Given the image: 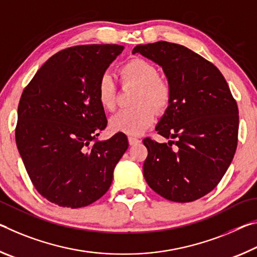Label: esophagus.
<instances>
[{
  "label": "esophagus",
  "mask_w": 257,
  "mask_h": 257,
  "mask_svg": "<svg viewBox=\"0 0 257 257\" xmlns=\"http://www.w3.org/2000/svg\"><path fill=\"white\" fill-rule=\"evenodd\" d=\"M140 142H141V140H139V139H137V138H134V137H128V144L131 145V146L138 145V144H140Z\"/></svg>",
  "instance_id": "esophagus-1"
}]
</instances>
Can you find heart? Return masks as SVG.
<instances>
[{
    "label": "heart",
    "mask_w": 257,
    "mask_h": 257,
    "mask_svg": "<svg viewBox=\"0 0 257 257\" xmlns=\"http://www.w3.org/2000/svg\"><path fill=\"white\" fill-rule=\"evenodd\" d=\"M124 83L138 86L133 99L136 107L123 109L109 120L112 132L128 136H139L150 127L155 121L156 110H164L170 103L171 87L164 78L158 77L157 68L144 59H132L118 70ZM96 95L101 108L111 111L116 107V85L108 73L100 76L96 85Z\"/></svg>",
    "instance_id": "b5f03b06"
}]
</instances>
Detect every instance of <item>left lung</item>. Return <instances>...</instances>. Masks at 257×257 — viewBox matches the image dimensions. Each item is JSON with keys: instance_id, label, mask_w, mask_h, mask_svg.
<instances>
[{"instance_id": "left-lung-1", "label": "left lung", "mask_w": 257, "mask_h": 257, "mask_svg": "<svg viewBox=\"0 0 257 257\" xmlns=\"http://www.w3.org/2000/svg\"><path fill=\"white\" fill-rule=\"evenodd\" d=\"M162 67L171 87L170 103L156 131L167 144L147 138L144 175L164 198L189 203L217 186L237 149L238 107L215 66L186 46L159 41L137 45Z\"/></svg>"}]
</instances>
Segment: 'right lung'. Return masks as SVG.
<instances>
[{
    "label": "right lung",
    "instance_id": "right-lung-1",
    "mask_svg": "<svg viewBox=\"0 0 257 257\" xmlns=\"http://www.w3.org/2000/svg\"><path fill=\"white\" fill-rule=\"evenodd\" d=\"M124 46L92 44L58 52L37 70L18 106L16 142L34 187L45 199L79 208L101 198L128 148L107 126L96 85Z\"/></svg>",
    "mask_w": 257,
    "mask_h": 257
}]
</instances>
